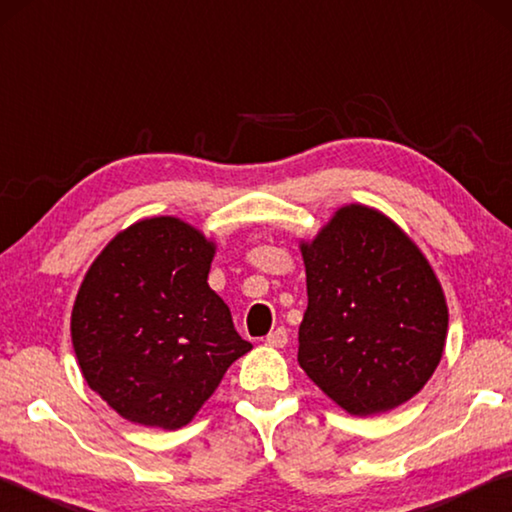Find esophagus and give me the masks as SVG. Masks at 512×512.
Returning a JSON list of instances; mask_svg holds the SVG:
<instances>
[{"mask_svg": "<svg viewBox=\"0 0 512 512\" xmlns=\"http://www.w3.org/2000/svg\"><path fill=\"white\" fill-rule=\"evenodd\" d=\"M287 341H289V334H287V329L284 327H277L275 332H271L266 336V345H271V348H284V345H287Z\"/></svg>", "mask_w": 512, "mask_h": 512, "instance_id": "esophagus-1", "label": "esophagus"}]
</instances>
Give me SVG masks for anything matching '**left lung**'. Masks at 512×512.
I'll return each instance as SVG.
<instances>
[{"instance_id":"left-lung-1","label":"left lung","mask_w":512,"mask_h":512,"mask_svg":"<svg viewBox=\"0 0 512 512\" xmlns=\"http://www.w3.org/2000/svg\"><path fill=\"white\" fill-rule=\"evenodd\" d=\"M307 309L298 363L345 413L377 415L409 402L445 352L449 309L415 241L375 207H339L300 239Z\"/></svg>"}]
</instances>
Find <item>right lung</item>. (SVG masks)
<instances>
[{"label": "right lung", "mask_w": 512, "mask_h": 512, "mask_svg": "<svg viewBox=\"0 0 512 512\" xmlns=\"http://www.w3.org/2000/svg\"><path fill=\"white\" fill-rule=\"evenodd\" d=\"M214 253L192 223L149 216L117 232L85 273L69 323L76 361L124 420L185 427L253 350L207 284Z\"/></svg>", "instance_id": "1"}]
</instances>
